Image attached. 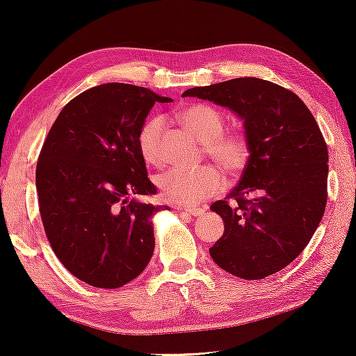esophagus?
I'll use <instances>...</instances> for the list:
<instances>
[{"mask_svg": "<svg viewBox=\"0 0 356 356\" xmlns=\"http://www.w3.org/2000/svg\"><path fill=\"white\" fill-rule=\"evenodd\" d=\"M178 211H184L191 214V216H195V218H200L203 216V213H205V209L203 208H186V207H177Z\"/></svg>", "mask_w": 356, "mask_h": 356, "instance_id": "esophagus-1", "label": "esophagus"}]
</instances>
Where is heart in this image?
<instances>
[{
    "instance_id": "1",
    "label": "heart",
    "mask_w": 356,
    "mask_h": 356,
    "mask_svg": "<svg viewBox=\"0 0 356 356\" xmlns=\"http://www.w3.org/2000/svg\"><path fill=\"white\" fill-rule=\"evenodd\" d=\"M179 120L205 142L207 154L213 157L227 173L241 172L249 159V142L240 132L224 134L225 116L208 104H192L179 112ZM164 120L151 116L138 131L140 154L148 164H159V136ZM224 178L216 165L199 168H170L157 177V186L168 202L179 205H197L222 189Z\"/></svg>"
}]
</instances>
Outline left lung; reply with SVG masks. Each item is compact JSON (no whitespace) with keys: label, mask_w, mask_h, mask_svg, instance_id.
I'll return each mask as SVG.
<instances>
[{"label":"left lung","mask_w":356,"mask_h":356,"mask_svg":"<svg viewBox=\"0 0 356 356\" xmlns=\"http://www.w3.org/2000/svg\"><path fill=\"white\" fill-rule=\"evenodd\" d=\"M183 96L233 110L250 149L240 183L211 205L224 235L209 254L236 277L275 275L302 252L325 213L328 149L316 118L295 92L255 77L195 86Z\"/></svg>","instance_id":"obj_1"}]
</instances>
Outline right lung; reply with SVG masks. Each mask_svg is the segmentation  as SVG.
<instances>
[{
	"mask_svg": "<svg viewBox=\"0 0 356 356\" xmlns=\"http://www.w3.org/2000/svg\"><path fill=\"white\" fill-rule=\"evenodd\" d=\"M143 86L104 83L69 101L40 149L36 167L45 235L69 273L97 289H118L151 260V218L161 207L137 137L156 102Z\"/></svg>",
	"mask_w": 356,
	"mask_h": 356,
	"instance_id": "add662e5",
	"label": "right lung"
}]
</instances>
